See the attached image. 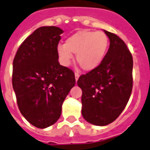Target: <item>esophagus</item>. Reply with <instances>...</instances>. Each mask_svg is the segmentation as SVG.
Returning <instances> with one entry per match:
<instances>
[{"label": "esophagus", "instance_id": "esophagus-1", "mask_svg": "<svg viewBox=\"0 0 150 150\" xmlns=\"http://www.w3.org/2000/svg\"><path fill=\"white\" fill-rule=\"evenodd\" d=\"M79 76H80V75H79V72H75V80H76V81H78V79H79Z\"/></svg>", "mask_w": 150, "mask_h": 150}]
</instances>
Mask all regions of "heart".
Segmentation results:
<instances>
[{
  "label": "heart",
  "mask_w": 150,
  "mask_h": 150,
  "mask_svg": "<svg viewBox=\"0 0 150 150\" xmlns=\"http://www.w3.org/2000/svg\"><path fill=\"white\" fill-rule=\"evenodd\" d=\"M109 46V39L102 31L81 30L69 36L65 45H59L57 53L61 63L68 66L76 54L78 63L85 71L97 69L104 60Z\"/></svg>",
  "instance_id": "b5f03b06"
}]
</instances>
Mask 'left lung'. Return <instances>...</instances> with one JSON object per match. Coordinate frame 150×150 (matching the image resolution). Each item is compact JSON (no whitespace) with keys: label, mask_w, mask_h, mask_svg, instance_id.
<instances>
[{"label":"left lung","mask_w":150,"mask_h":150,"mask_svg":"<svg viewBox=\"0 0 150 150\" xmlns=\"http://www.w3.org/2000/svg\"><path fill=\"white\" fill-rule=\"evenodd\" d=\"M110 40L106 56L97 69L79 77L82 90L81 114L96 126H106L119 117L129 99L133 88V57L125 42L104 30Z\"/></svg>","instance_id":"8db88e82"}]
</instances>
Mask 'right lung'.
<instances>
[{
	"instance_id": "add662e5",
	"label": "right lung",
	"mask_w": 150,
	"mask_h": 150,
	"mask_svg": "<svg viewBox=\"0 0 150 150\" xmlns=\"http://www.w3.org/2000/svg\"><path fill=\"white\" fill-rule=\"evenodd\" d=\"M62 33L57 26L36 29L13 59L12 84L19 110L30 124L40 129L59 120L62 103L75 85L74 72L58 61Z\"/></svg>"
}]
</instances>
